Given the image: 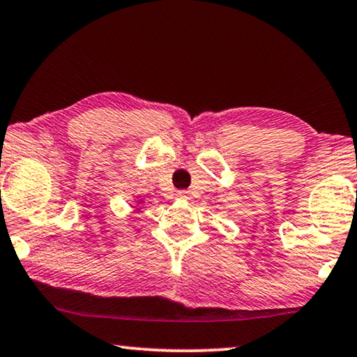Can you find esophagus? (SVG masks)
<instances>
[{"mask_svg":"<svg viewBox=\"0 0 357 357\" xmlns=\"http://www.w3.org/2000/svg\"><path fill=\"white\" fill-rule=\"evenodd\" d=\"M176 197H178V199H181V200H189L190 199V192H189V190H178Z\"/></svg>","mask_w":357,"mask_h":357,"instance_id":"34e87169","label":"esophagus"}]
</instances>
